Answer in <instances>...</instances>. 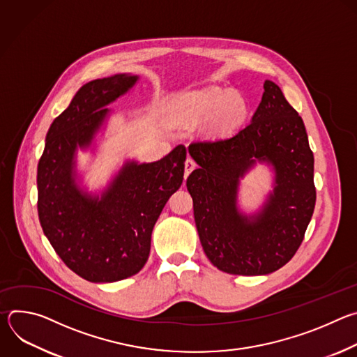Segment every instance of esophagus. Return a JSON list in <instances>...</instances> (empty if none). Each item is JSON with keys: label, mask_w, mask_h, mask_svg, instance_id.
Instances as JSON below:
<instances>
[{"label": "esophagus", "mask_w": 357, "mask_h": 357, "mask_svg": "<svg viewBox=\"0 0 357 357\" xmlns=\"http://www.w3.org/2000/svg\"><path fill=\"white\" fill-rule=\"evenodd\" d=\"M196 168V162L192 158H188L185 161V179L189 176V174Z\"/></svg>", "instance_id": "34e87169"}]
</instances>
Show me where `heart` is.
Instances as JSON below:
<instances>
[{
  "mask_svg": "<svg viewBox=\"0 0 357 357\" xmlns=\"http://www.w3.org/2000/svg\"><path fill=\"white\" fill-rule=\"evenodd\" d=\"M247 101L238 93L208 89L182 97L174 107V117L182 124L196 126L206 121L211 135H223L234 130L247 116Z\"/></svg>",
  "mask_w": 357,
  "mask_h": 357,
  "instance_id": "b5f03b06",
  "label": "heart"
}]
</instances>
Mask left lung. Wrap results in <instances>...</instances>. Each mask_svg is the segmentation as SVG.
<instances>
[{"instance_id":"1","label":"left lung","mask_w":357,"mask_h":357,"mask_svg":"<svg viewBox=\"0 0 357 357\" xmlns=\"http://www.w3.org/2000/svg\"><path fill=\"white\" fill-rule=\"evenodd\" d=\"M188 149L199 168L188 176L186 188L211 263L234 275H264L285 266L311 222L317 190L307 130L281 89L266 80L248 126ZM257 160L273 167L275 189L262 211L247 217L236 208L238 185Z\"/></svg>"}]
</instances>
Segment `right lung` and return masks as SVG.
Masks as SVG:
<instances>
[{
    "label": "right lung",
    "mask_w": 357,
    "mask_h": 357,
    "mask_svg": "<svg viewBox=\"0 0 357 357\" xmlns=\"http://www.w3.org/2000/svg\"><path fill=\"white\" fill-rule=\"evenodd\" d=\"M138 80L132 75L96 79L79 89L46 134L38 164V215L62 261L90 282L135 275L146 263L151 234L169 196L183 181L186 148L157 162L127 161L101 197L76 183V149L87 148L110 103Z\"/></svg>",
    "instance_id": "add662e5"
}]
</instances>
